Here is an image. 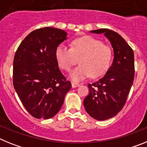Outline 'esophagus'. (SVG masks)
<instances>
[{
    "mask_svg": "<svg viewBox=\"0 0 147 147\" xmlns=\"http://www.w3.org/2000/svg\"><path fill=\"white\" fill-rule=\"evenodd\" d=\"M71 85H72L73 88H76V87H78V86H80V83H78V82H73L72 83H71Z\"/></svg>",
    "mask_w": 147,
    "mask_h": 147,
    "instance_id": "esophagus-1",
    "label": "esophagus"
}]
</instances>
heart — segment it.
Masks as SVG:
<instances>
[{
  "label": "heart",
  "instance_id": "b5f03b06",
  "mask_svg": "<svg viewBox=\"0 0 147 147\" xmlns=\"http://www.w3.org/2000/svg\"><path fill=\"white\" fill-rule=\"evenodd\" d=\"M55 57L59 67L69 72L80 58V65L71 72V77L80 81L91 74L93 77L102 75L109 67L112 58L111 47L92 36H83L72 41L71 48L63 44L56 47Z\"/></svg>",
  "mask_w": 147,
  "mask_h": 147
}]
</instances>
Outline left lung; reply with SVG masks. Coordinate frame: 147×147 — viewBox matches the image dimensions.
<instances>
[{"label":"left lung","instance_id":"obj_1","mask_svg":"<svg viewBox=\"0 0 147 147\" xmlns=\"http://www.w3.org/2000/svg\"><path fill=\"white\" fill-rule=\"evenodd\" d=\"M93 33H104L114 49L112 65L102 78L88 85L89 94L84 107L89 115L98 120L111 118L122 110L135 77L134 52L117 32L99 29Z\"/></svg>","mask_w":147,"mask_h":147}]
</instances>
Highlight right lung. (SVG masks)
<instances>
[{
  "instance_id": "add662e5",
  "label": "right lung",
  "mask_w": 147,
  "mask_h": 147,
  "mask_svg": "<svg viewBox=\"0 0 147 147\" xmlns=\"http://www.w3.org/2000/svg\"><path fill=\"white\" fill-rule=\"evenodd\" d=\"M66 35L60 29H37L21 41L14 56V88L26 110L37 119L56 115L71 88L55 57Z\"/></svg>"
}]
</instances>
